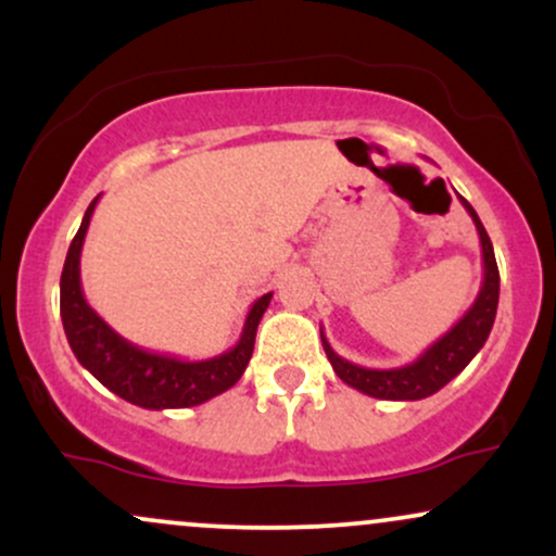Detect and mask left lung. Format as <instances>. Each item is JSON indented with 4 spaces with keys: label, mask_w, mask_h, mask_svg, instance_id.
<instances>
[{
    "label": "left lung",
    "mask_w": 556,
    "mask_h": 556,
    "mask_svg": "<svg viewBox=\"0 0 556 556\" xmlns=\"http://www.w3.org/2000/svg\"><path fill=\"white\" fill-rule=\"evenodd\" d=\"M460 203L465 212L470 214L473 225L478 229V238H481V256H483V282L478 290V298L473 300L465 316L455 324L444 337H439L437 342L426 350L420 358H416L407 366L400 368H363L358 363H350L340 358V355L331 350L321 331V344L324 353L334 368V374L340 376L348 387L358 389V392L368 394L376 400H424L431 397L433 392H439L444 384H450L457 374L476 358L478 350L483 348V342L489 340V331L494 327L496 318V303H500V269H496L494 248L483 229L481 219H478L476 208L465 201L463 195Z\"/></svg>",
    "instance_id": "8db88e82"
}]
</instances>
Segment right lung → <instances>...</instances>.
<instances>
[{
    "label": "right lung",
    "mask_w": 556,
    "mask_h": 556,
    "mask_svg": "<svg viewBox=\"0 0 556 556\" xmlns=\"http://www.w3.org/2000/svg\"><path fill=\"white\" fill-rule=\"evenodd\" d=\"M99 195L86 208L78 235L70 242L65 269L60 279V314L75 358L110 392L146 410L193 407L238 384L256 344V329L269 308L271 292L261 295L248 311L242 334L235 348L206 361H182L175 355L151 353L119 337L88 305L80 287V251Z\"/></svg>",
    "instance_id": "right-lung-1"
}]
</instances>
